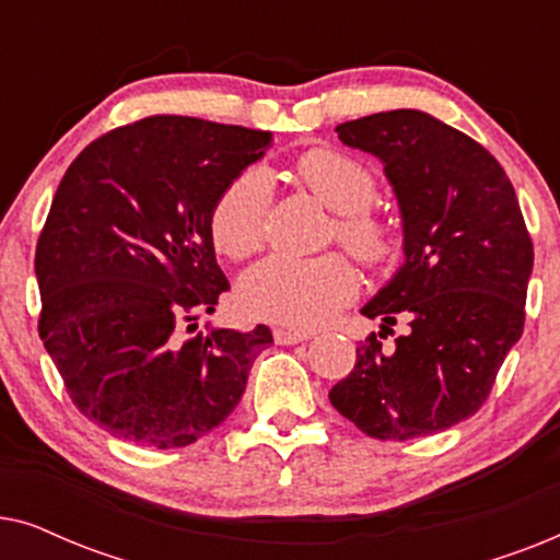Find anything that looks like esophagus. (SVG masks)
Wrapping results in <instances>:
<instances>
[{
  "instance_id": "34e87169",
  "label": "esophagus",
  "mask_w": 560,
  "mask_h": 560,
  "mask_svg": "<svg viewBox=\"0 0 560 560\" xmlns=\"http://www.w3.org/2000/svg\"><path fill=\"white\" fill-rule=\"evenodd\" d=\"M272 336H275V343H280V347H290V343H301L311 339V334L290 331V328H275Z\"/></svg>"
}]
</instances>
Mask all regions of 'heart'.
I'll list each match as a JSON object with an SVG mask.
<instances>
[{"label":"heart","instance_id":"obj_1","mask_svg":"<svg viewBox=\"0 0 560 560\" xmlns=\"http://www.w3.org/2000/svg\"><path fill=\"white\" fill-rule=\"evenodd\" d=\"M295 171L303 186L336 213L331 236L370 267L393 259V229L370 211L377 198V180L359 160L318 148L301 155ZM270 201L272 180L262 167H247L229 180L209 213L213 247L232 259H247L262 249ZM240 293L255 318L316 328L357 295V272L343 255L270 257L244 275Z\"/></svg>","mask_w":560,"mask_h":560}]
</instances>
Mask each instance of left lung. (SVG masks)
Instances as JSON below:
<instances>
[{"instance_id": "8db88e82", "label": "left lung", "mask_w": 560, "mask_h": 560, "mask_svg": "<svg viewBox=\"0 0 560 560\" xmlns=\"http://www.w3.org/2000/svg\"><path fill=\"white\" fill-rule=\"evenodd\" d=\"M336 132L382 160L402 217L405 262L362 313L408 331L389 351L366 336L328 400L372 439L441 433L487 402L523 336L533 242L515 188L489 150L425 112L370 114Z\"/></svg>"}]
</instances>
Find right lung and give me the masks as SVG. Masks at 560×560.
Instances as JSON below:
<instances>
[{
  "label": "right lung",
  "instance_id": "obj_1",
  "mask_svg": "<svg viewBox=\"0 0 560 560\" xmlns=\"http://www.w3.org/2000/svg\"><path fill=\"white\" fill-rule=\"evenodd\" d=\"M270 142L160 114L98 137L60 180L35 249L37 331L75 408L114 439L198 441L236 408L272 343L262 324L186 336L229 290L211 206Z\"/></svg>",
  "mask_w": 560,
  "mask_h": 560
}]
</instances>
